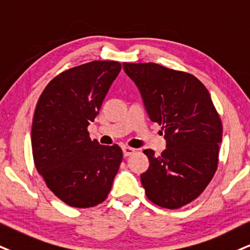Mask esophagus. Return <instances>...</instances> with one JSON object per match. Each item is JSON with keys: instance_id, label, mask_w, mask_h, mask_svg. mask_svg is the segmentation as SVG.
I'll return each mask as SVG.
<instances>
[{"instance_id": "esophagus-1", "label": "esophagus", "mask_w": 250, "mask_h": 250, "mask_svg": "<svg viewBox=\"0 0 250 250\" xmlns=\"http://www.w3.org/2000/svg\"><path fill=\"white\" fill-rule=\"evenodd\" d=\"M135 152L134 148H132V147H123V153H124V156H130L132 155Z\"/></svg>"}]
</instances>
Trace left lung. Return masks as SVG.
<instances>
[{"mask_svg":"<svg viewBox=\"0 0 250 250\" xmlns=\"http://www.w3.org/2000/svg\"><path fill=\"white\" fill-rule=\"evenodd\" d=\"M137 84L152 122L167 141L161 155L145 149L149 167L141 174L147 198L165 208L196 199L218 167L223 124L210 92L196 76L158 63H123Z\"/></svg>","mask_w":250,"mask_h":250,"instance_id":"left-lung-1","label":"left lung"}]
</instances>
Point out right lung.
Listing matches in <instances>:
<instances>
[{
	"label": "right lung",
	"instance_id": "right-lung-1",
	"mask_svg": "<svg viewBox=\"0 0 250 250\" xmlns=\"http://www.w3.org/2000/svg\"><path fill=\"white\" fill-rule=\"evenodd\" d=\"M120 69L117 61L73 67L55 76L37 103L31 131L36 168L72 208L104 202L123 160L118 145L103 146L88 132Z\"/></svg>",
	"mask_w": 250,
	"mask_h": 250
}]
</instances>
